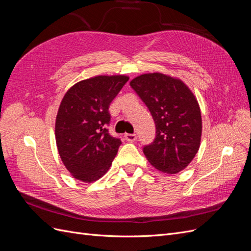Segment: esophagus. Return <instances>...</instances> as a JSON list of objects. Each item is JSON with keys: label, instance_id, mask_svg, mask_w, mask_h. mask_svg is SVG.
I'll return each instance as SVG.
<instances>
[{"label": "esophagus", "instance_id": "obj_1", "mask_svg": "<svg viewBox=\"0 0 251 251\" xmlns=\"http://www.w3.org/2000/svg\"><path fill=\"white\" fill-rule=\"evenodd\" d=\"M125 138L128 142H134L136 141V139H137V136H136V134H126Z\"/></svg>", "mask_w": 251, "mask_h": 251}]
</instances>
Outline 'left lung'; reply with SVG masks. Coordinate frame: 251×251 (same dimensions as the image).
I'll use <instances>...</instances> for the list:
<instances>
[{
	"label": "left lung",
	"mask_w": 251,
	"mask_h": 251,
	"mask_svg": "<svg viewBox=\"0 0 251 251\" xmlns=\"http://www.w3.org/2000/svg\"><path fill=\"white\" fill-rule=\"evenodd\" d=\"M130 86L149 108L156 125V137L143 153L158 171L177 174L192 162L200 148L202 118L194 93L179 78L147 73Z\"/></svg>",
	"instance_id": "left-lung-1"
}]
</instances>
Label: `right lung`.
<instances>
[{
    "mask_svg": "<svg viewBox=\"0 0 251 251\" xmlns=\"http://www.w3.org/2000/svg\"><path fill=\"white\" fill-rule=\"evenodd\" d=\"M128 76L98 75L78 81L67 91L55 120V140L60 159L72 176L94 182L108 172L121 141L112 137L110 103Z\"/></svg>",
    "mask_w": 251,
    "mask_h": 251,
    "instance_id": "obj_1",
    "label": "right lung"
}]
</instances>
